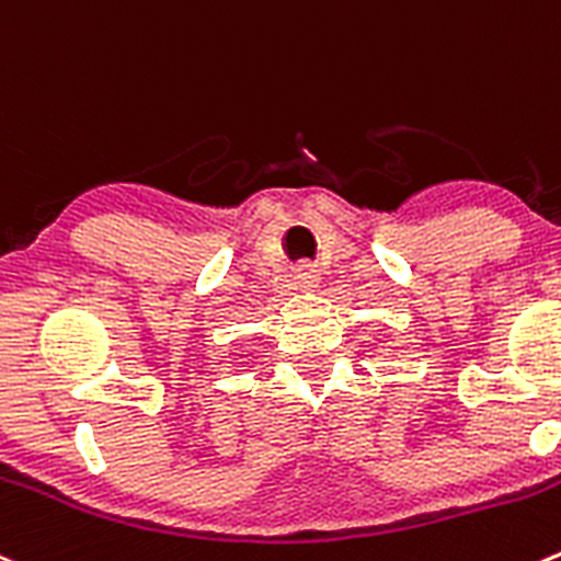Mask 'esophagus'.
<instances>
[{"instance_id": "1", "label": "esophagus", "mask_w": 561, "mask_h": 561, "mask_svg": "<svg viewBox=\"0 0 561 561\" xmlns=\"http://www.w3.org/2000/svg\"><path fill=\"white\" fill-rule=\"evenodd\" d=\"M293 279H296V285L301 287V290H312V287L318 285L320 274H318V268H314V263H307V260H301V263L293 268Z\"/></svg>"}]
</instances>
